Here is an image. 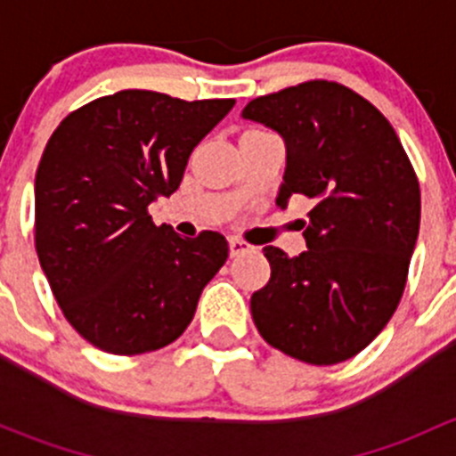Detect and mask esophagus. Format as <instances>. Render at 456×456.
<instances>
[{
  "label": "esophagus",
  "mask_w": 456,
  "mask_h": 456,
  "mask_svg": "<svg viewBox=\"0 0 456 456\" xmlns=\"http://www.w3.org/2000/svg\"><path fill=\"white\" fill-rule=\"evenodd\" d=\"M249 249H251V247L247 245V242L238 240V238H232V240H229V256H232V257H238V256L247 254V251H249Z\"/></svg>",
  "instance_id": "34e87169"
}]
</instances>
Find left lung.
Masks as SVG:
<instances>
[{
    "instance_id": "left-lung-1",
    "label": "left lung",
    "mask_w": 456,
    "mask_h": 456,
    "mask_svg": "<svg viewBox=\"0 0 456 456\" xmlns=\"http://www.w3.org/2000/svg\"><path fill=\"white\" fill-rule=\"evenodd\" d=\"M242 118L282 136L275 205L314 200L306 251L265 247L271 278L251 317L278 351L315 366L351 360L388 324L406 287L421 218L415 169L384 114L333 81L257 96Z\"/></svg>"
}]
</instances>
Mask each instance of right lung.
Wrapping results in <instances>:
<instances>
[{"instance_id": "add662e5", "label": "right lung", "mask_w": 456, "mask_h": 456, "mask_svg": "<svg viewBox=\"0 0 456 456\" xmlns=\"http://www.w3.org/2000/svg\"><path fill=\"white\" fill-rule=\"evenodd\" d=\"M233 103L121 90L50 136L35 176V247L54 300L92 346L139 355L190 326L227 240L181 238L147 207L178 190L194 147Z\"/></svg>"}]
</instances>
